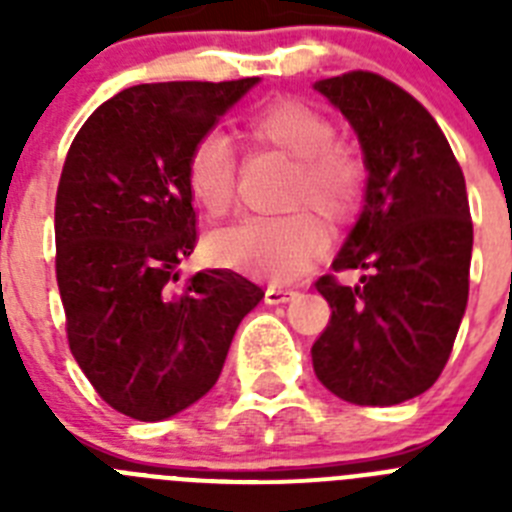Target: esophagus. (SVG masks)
Segmentation results:
<instances>
[{
    "mask_svg": "<svg viewBox=\"0 0 512 512\" xmlns=\"http://www.w3.org/2000/svg\"><path fill=\"white\" fill-rule=\"evenodd\" d=\"M297 295V289L292 287H277V284H269L266 287V305H282V302H289Z\"/></svg>",
    "mask_w": 512,
    "mask_h": 512,
    "instance_id": "obj_1",
    "label": "esophagus"
}]
</instances>
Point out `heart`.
<instances>
[{"instance_id":"1","label":"heart","mask_w":512,"mask_h":512,"mask_svg":"<svg viewBox=\"0 0 512 512\" xmlns=\"http://www.w3.org/2000/svg\"><path fill=\"white\" fill-rule=\"evenodd\" d=\"M238 135L253 151H279L292 158L287 207H312L338 225L361 205L366 164L346 140L336 138V122L300 97H274L256 104L238 120ZM187 189L205 215L230 210L238 187V156L220 133L194 140L187 156ZM325 246V233L310 212L279 217H243L210 238L212 259L253 277H297Z\"/></svg>"}]
</instances>
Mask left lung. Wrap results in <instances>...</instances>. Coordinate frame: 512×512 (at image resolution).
<instances>
[{
    "instance_id": "8db88e82",
    "label": "left lung",
    "mask_w": 512,
    "mask_h": 512,
    "mask_svg": "<svg viewBox=\"0 0 512 512\" xmlns=\"http://www.w3.org/2000/svg\"><path fill=\"white\" fill-rule=\"evenodd\" d=\"M315 89L354 125L369 179L359 223L330 266L364 277L356 287L336 274L315 282L330 320L312 343V366L341 400L397 405L441 377L464 318L467 184L438 122L395 81L348 71Z\"/></svg>"
}]
</instances>
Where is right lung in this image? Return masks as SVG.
<instances>
[{"label":"right lung","mask_w":512,"mask_h":512,"mask_svg":"<svg viewBox=\"0 0 512 512\" xmlns=\"http://www.w3.org/2000/svg\"><path fill=\"white\" fill-rule=\"evenodd\" d=\"M256 76L122 89L81 125L56 192V279L81 372L117 413L164 420L212 390L264 297L230 269L179 284L197 246L187 156Z\"/></svg>","instance_id":"obj_1"}]
</instances>
